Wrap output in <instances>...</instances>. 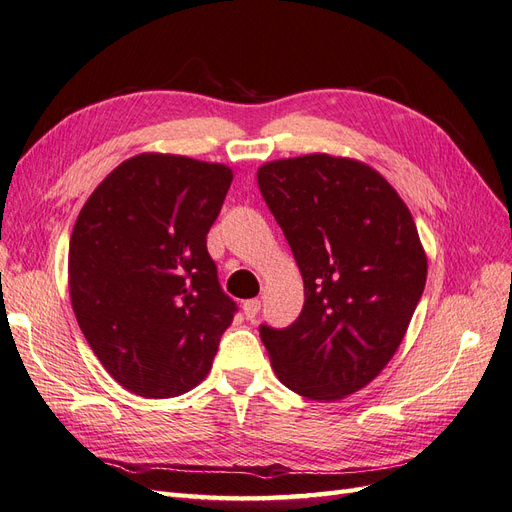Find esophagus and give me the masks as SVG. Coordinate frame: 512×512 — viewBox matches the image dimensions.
I'll return each mask as SVG.
<instances>
[{
    "mask_svg": "<svg viewBox=\"0 0 512 512\" xmlns=\"http://www.w3.org/2000/svg\"><path fill=\"white\" fill-rule=\"evenodd\" d=\"M258 312H260V301L258 299H250V301L243 303V316L250 320V322L256 320Z\"/></svg>",
    "mask_w": 512,
    "mask_h": 512,
    "instance_id": "esophagus-1",
    "label": "esophagus"
}]
</instances>
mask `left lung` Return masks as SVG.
<instances>
[{
    "label": "left lung",
    "mask_w": 512,
    "mask_h": 512,
    "mask_svg": "<svg viewBox=\"0 0 512 512\" xmlns=\"http://www.w3.org/2000/svg\"><path fill=\"white\" fill-rule=\"evenodd\" d=\"M258 188L301 269L286 329L260 324L277 378L309 399L363 389L393 359L427 280L404 200L374 168L327 153L269 162Z\"/></svg>",
    "instance_id": "left-lung-1"
}]
</instances>
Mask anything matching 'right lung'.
<instances>
[{"instance_id":"add662e5","label":"right lung","mask_w":512,"mask_h":512,"mask_svg":"<svg viewBox=\"0 0 512 512\" xmlns=\"http://www.w3.org/2000/svg\"><path fill=\"white\" fill-rule=\"evenodd\" d=\"M230 181L224 164L141 153L121 162L76 218L74 316L104 369L134 395L194 389L235 318L207 252Z\"/></svg>"}]
</instances>
